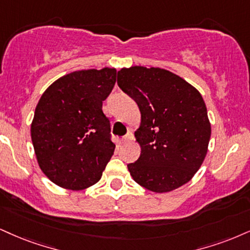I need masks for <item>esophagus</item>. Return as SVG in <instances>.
Listing matches in <instances>:
<instances>
[{
    "label": "esophagus",
    "mask_w": 250,
    "mask_h": 250,
    "mask_svg": "<svg viewBox=\"0 0 250 250\" xmlns=\"http://www.w3.org/2000/svg\"><path fill=\"white\" fill-rule=\"evenodd\" d=\"M132 139H133V134L131 133V132H128L127 134L125 135V137L122 138V143L123 144H127V143H131Z\"/></svg>",
    "instance_id": "1"
}]
</instances>
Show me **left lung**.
Instances as JSON below:
<instances>
[{"label": "left lung", "instance_id": "obj_1", "mask_svg": "<svg viewBox=\"0 0 250 250\" xmlns=\"http://www.w3.org/2000/svg\"><path fill=\"white\" fill-rule=\"evenodd\" d=\"M117 82L134 98L141 115L134 132L141 153L127 165L132 178L156 193L187 184L204 162L211 138V123L200 92L159 67L122 68Z\"/></svg>", "mask_w": 250, "mask_h": 250}]
</instances>
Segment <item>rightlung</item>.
Here are the masks:
<instances>
[{"instance_id":"add662e5","label":"right lung","mask_w":250,"mask_h":250,"mask_svg":"<svg viewBox=\"0 0 250 250\" xmlns=\"http://www.w3.org/2000/svg\"><path fill=\"white\" fill-rule=\"evenodd\" d=\"M117 69L76 70L44 91L31 123L39 168L58 187L79 191L101 180L116 145L102 105Z\"/></svg>"}]
</instances>
